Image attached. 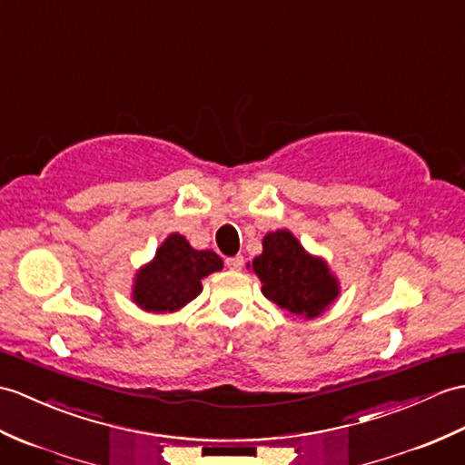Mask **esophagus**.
<instances>
[{
  "instance_id": "esophagus-1",
  "label": "esophagus",
  "mask_w": 465,
  "mask_h": 465,
  "mask_svg": "<svg viewBox=\"0 0 465 465\" xmlns=\"http://www.w3.org/2000/svg\"><path fill=\"white\" fill-rule=\"evenodd\" d=\"M225 265H228L230 269H233V272H237V269H242V265H243V257L242 255L228 257V259H225Z\"/></svg>"
}]
</instances>
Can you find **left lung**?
<instances>
[{"mask_svg":"<svg viewBox=\"0 0 465 465\" xmlns=\"http://www.w3.org/2000/svg\"><path fill=\"white\" fill-rule=\"evenodd\" d=\"M263 252L247 269L262 282V293L287 317L315 319L341 295L339 277L325 257L309 253L289 230L263 235Z\"/></svg>","mask_w":465,"mask_h":465,"instance_id":"obj_1","label":"left lung"}]
</instances>
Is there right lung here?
Instances as JSON below:
<instances>
[{
    "label": "right lung",
    "mask_w": 465,
    "mask_h": 465,
    "mask_svg": "<svg viewBox=\"0 0 465 465\" xmlns=\"http://www.w3.org/2000/svg\"><path fill=\"white\" fill-rule=\"evenodd\" d=\"M220 269L223 262L218 253L193 250L186 237L170 233L154 257L136 272L131 299L154 315L176 312L202 293V279Z\"/></svg>",
    "instance_id": "1"
}]
</instances>
